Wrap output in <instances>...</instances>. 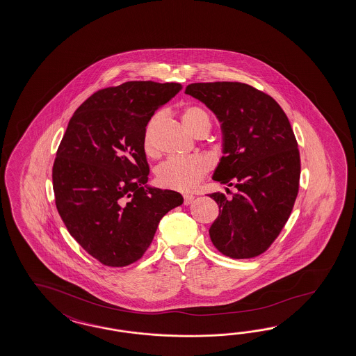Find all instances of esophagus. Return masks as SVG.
Returning a JSON list of instances; mask_svg holds the SVG:
<instances>
[{"label": "esophagus", "instance_id": "esophagus-1", "mask_svg": "<svg viewBox=\"0 0 356 356\" xmlns=\"http://www.w3.org/2000/svg\"><path fill=\"white\" fill-rule=\"evenodd\" d=\"M193 200H194V195H191V194L184 195V204L185 206H189Z\"/></svg>", "mask_w": 356, "mask_h": 356}]
</instances>
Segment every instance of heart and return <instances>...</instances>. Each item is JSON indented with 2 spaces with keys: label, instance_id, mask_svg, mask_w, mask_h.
I'll return each instance as SVG.
<instances>
[{
  "label": "heart",
  "instance_id": "obj_1",
  "mask_svg": "<svg viewBox=\"0 0 356 356\" xmlns=\"http://www.w3.org/2000/svg\"><path fill=\"white\" fill-rule=\"evenodd\" d=\"M182 121L186 127L197 135L200 131L209 130L212 118L209 112L200 105H186L181 112ZM159 115L154 114L147 123L144 131L143 147L147 156L156 154L154 131ZM207 159L203 156H172L156 167V179L159 186L172 191H194L209 171Z\"/></svg>",
  "mask_w": 356,
  "mask_h": 356
}]
</instances>
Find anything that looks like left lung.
<instances>
[{
    "label": "left lung",
    "instance_id": "8db88e82",
    "mask_svg": "<svg viewBox=\"0 0 356 356\" xmlns=\"http://www.w3.org/2000/svg\"><path fill=\"white\" fill-rule=\"evenodd\" d=\"M185 94L221 122L224 156L212 179L238 189L232 200L207 194L220 207L211 241L227 257H256L280 234L298 194L301 161L291 123L271 96L241 82L191 83Z\"/></svg>",
    "mask_w": 356,
    "mask_h": 356
}]
</instances>
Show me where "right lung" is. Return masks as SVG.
Segmentation results:
<instances>
[{
  "label": "right lung",
  "mask_w": 356,
  "mask_h": 356,
  "mask_svg": "<svg viewBox=\"0 0 356 356\" xmlns=\"http://www.w3.org/2000/svg\"><path fill=\"white\" fill-rule=\"evenodd\" d=\"M180 83L130 81L96 91L70 118L52 165L55 204L70 234L105 266L140 260L161 218L181 206L147 186V123Z\"/></svg>",
  "instance_id": "1"
}]
</instances>
